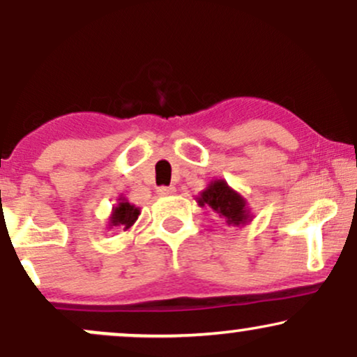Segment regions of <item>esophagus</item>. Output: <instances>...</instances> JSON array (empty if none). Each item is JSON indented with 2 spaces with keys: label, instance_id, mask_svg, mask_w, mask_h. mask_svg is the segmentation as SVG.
Returning a JSON list of instances; mask_svg holds the SVG:
<instances>
[{
  "label": "esophagus",
  "instance_id": "esophagus-1",
  "mask_svg": "<svg viewBox=\"0 0 357 357\" xmlns=\"http://www.w3.org/2000/svg\"><path fill=\"white\" fill-rule=\"evenodd\" d=\"M158 192L161 196H169V195H174L176 188L174 186H161V188H158Z\"/></svg>",
  "mask_w": 357,
  "mask_h": 357
}]
</instances>
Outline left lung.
Instances as JSON below:
<instances>
[{"instance_id":"8db88e82","label":"left lung","mask_w":357,"mask_h":357,"mask_svg":"<svg viewBox=\"0 0 357 357\" xmlns=\"http://www.w3.org/2000/svg\"><path fill=\"white\" fill-rule=\"evenodd\" d=\"M198 204L210 206L225 223L231 225V227H240V225H247L248 221H252V213L247 206V199L240 192L231 190L223 179L211 181L210 186L198 196Z\"/></svg>"}]
</instances>
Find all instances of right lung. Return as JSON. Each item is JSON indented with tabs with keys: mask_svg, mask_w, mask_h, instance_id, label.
Here are the masks:
<instances>
[{
	"mask_svg": "<svg viewBox=\"0 0 357 357\" xmlns=\"http://www.w3.org/2000/svg\"><path fill=\"white\" fill-rule=\"evenodd\" d=\"M139 208L130 204L127 199L119 198V204L112 208V215L109 218V227H121L124 230H129L134 223H136L139 216Z\"/></svg>",
	"mask_w": 357,
	"mask_h": 357,
	"instance_id": "add662e5",
	"label": "right lung"
}]
</instances>
